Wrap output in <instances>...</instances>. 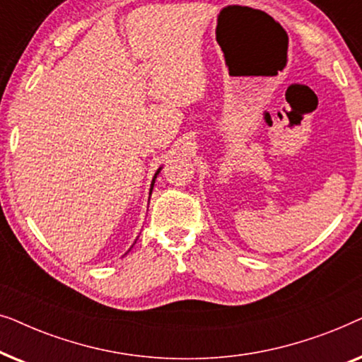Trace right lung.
<instances>
[{
    "instance_id": "1",
    "label": "right lung",
    "mask_w": 362,
    "mask_h": 362,
    "mask_svg": "<svg viewBox=\"0 0 362 362\" xmlns=\"http://www.w3.org/2000/svg\"><path fill=\"white\" fill-rule=\"evenodd\" d=\"M158 175V173H156ZM156 175H155V177H156ZM155 177H153V182H151V189H153V185H155Z\"/></svg>"
}]
</instances>
